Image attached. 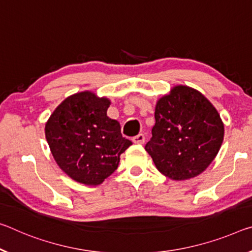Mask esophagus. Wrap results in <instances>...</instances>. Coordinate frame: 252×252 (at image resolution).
I'll list each match as a JSON object with an SVG mask.
<instances>
[{
  "label": "esophagus",
  "mask_w": 252,
  "mask_h": 252,
  "mask_svg": "<svg viewBox=\"0 0 252 252\" xmlns=\"http://www.w3.org/2000/svg\"><path fill=\"white\" fill-rule=\"evenodd\" d=\"M145 140H146V137H145V134H143V133H139V134L135 135V137L132 138V141L134 143H140V145L145 143Z\"/></svg>",
  "instance_id": "1"
}]
</instances>
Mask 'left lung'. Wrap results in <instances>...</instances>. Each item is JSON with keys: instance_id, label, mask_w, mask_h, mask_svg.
Listing matches in <instances>:
<instances>
[{"instance_id": "left-lung-1", "label": "left lung", "mask_w": 252, "mask_h": 252, "mask_svg": "<svg viewBox=\"0 0 252 252\" xmlns=\"http://www.w3.org/2000/svg\"><path fill=\"white\" fill-rule=\"evenodd\" d=\"M153 137L145 149L157 169L174 181L203 173L221 148L224 126L218 111L198 91L175 86L157 102Z\"/></svg>"}]
</instances>
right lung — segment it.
<instances>
[{
  "label": "right lung",
  "instance_id": "obj_1",
  "mask_svg": "<svg viewBox=\"0 0 252 252\" xmlns=\"http://www.w3.org/2000/svg\"><path fill=\"white\" fill-rule=\"evenodd\" d=\"M110 101L82 92L67 97L46 123L48 145L58 166L74 181L98 185L118 168L132 142L106 115Z\"/></svg>",
  "mask_w": 252,
  "mask_h": 252
}]
</instances>
